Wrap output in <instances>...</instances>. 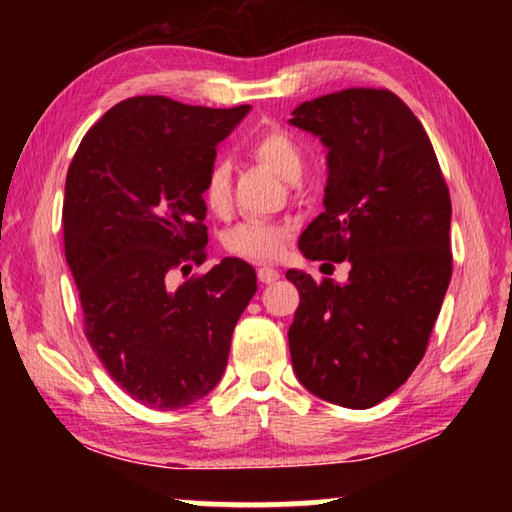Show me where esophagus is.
<instances>
[{
  "label": "esophagus",
  "mask_w": 512,
  "mask_h": 512,
  "mask_svg": "<svg viewBox=\"0 0 512 512\" xmlns=\"http://www.w3.org/2000/svg\"><path fill=\"white\" fill-rule=\"evenodd\" d=\"M257 277H259V282L273 284L275 280H280V271H277V268H273V266H259Z\"/></svg>",
  "instance_id": "obj_1"
}]
</instances>
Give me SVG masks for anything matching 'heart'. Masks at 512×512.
<instances>
[{
	"mask_svg": "<svg viewBox=\"0 0 512 512\" xmlns=\"http://www.w3.org/2000/svg\"><path fill=\"white\" fill-rule=\"evenodd\" d=\"M253 155L264 162L268 169L275 171L277 176L296 183L305 171V153L300 144L284 131H266L253 142ZM203 198L212 212L223 214L230 205V169L225 162H214L212 169L207 171ZM289 228L275 221H259L248 219L237 223L228 235H225V246L230 253L239 257L255 259V262H266V259L277 257L287 246Z\"/></svg>",
	"mask_w": 512,
	"mask_h": 512,
	"instance_id": "heart-1",
	"label": "heart"
}]
</instances>
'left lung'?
<instances>
[{
    "label": "left lung",
    "mask_w": 512,
    "mask_h": 512,
    "mask_svg": "<svg viewBox=\"0 0 512 512\" xmlns=\"http://www.w3.org/2000/svg\"><path fill=\"white\" fill-rule=\"evenodd\" d=\"M289 124L327 149L325 212L300 235V253L350 264L343 284L287 271L300 291L293 372L320 400L370 409L427 350L452 280V201L427 133L393 92L325 94Z\"/></svg>",
    "instance_id": "1"
}]
</instances>
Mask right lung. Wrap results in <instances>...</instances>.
I'll list each match as a JSON object with an SVG mask.
<instances>
[{
	"mask_svg": "<svg viewBox=\"0 0 512 512\" xmlns=\"http://www.w3.org/2000/svg\"><path fill=\"white\" fill-rule=\"evenodd\" d=\"M248 112L126 99L90 128L67 171L65 257L85 336L108 375L149 409H183L214 391L257 291L255 268L237 257L169 287L173 268L205 259L207 171Z\"/></svg>",
	"mask_w": 512,
	"mask_h": 512,
	"instance_id": "obj_1",
	"label": "right lung"
}]
</instances>
